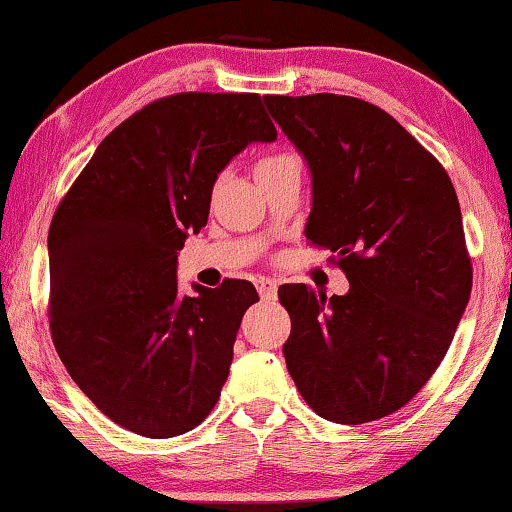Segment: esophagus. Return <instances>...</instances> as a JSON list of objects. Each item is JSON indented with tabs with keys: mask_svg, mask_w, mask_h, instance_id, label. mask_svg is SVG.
Masks as SVG:
<instances>
[{
	"mask_svg": "<svg viewBox=\"0 0 512 512\" xmlns=\"http://www.w3.org/2000/svg\"><path fill=\"white\" fill-rule=\"evenodd\" d=\"M255 286H257V291H260V298L262 300H276V291H279V286H276V281H272V279H257L255 281Z\"/></svg>",
	"mask_w": 512,
	"mask_h": 512,
	"instance_id": "1",
	"label": "esophagus"
}]
</instances>
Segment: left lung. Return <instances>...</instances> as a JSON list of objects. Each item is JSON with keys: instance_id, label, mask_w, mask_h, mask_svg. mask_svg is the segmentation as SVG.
<instances>
[{"instance_id": "8db88e82", "label": "left lung", "mask_w": 512, "mask_h": 512, "mask_svg": "<svg viewBox=\"0 0 512 512\" xmlns=\"http://www.w3.org/2000/svg\"><path fill=\"white\" fill-rule=\"evenodd\" d=\"M312 174L305 236L338 252L346 295L279 288L288 374L324 420L365 424L420 393L472 291L463 214L446 169L400 123L346 95H264Z\"/></svg>"}]
</instances>
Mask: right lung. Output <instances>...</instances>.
I'll use <instances>...</instances> for the list:
<instances>
[{
	"label": "right lung",
	"instance_id": "1",
	"mask_svg": "<svg viewBox=\"0 0 512 512\" xmlns=\"http://www.w3.org/2000/svg\"><path fill=\"white\" fill-rule=\"evenodd\" d=\"M276 128L255 92H178L119 123L47 236L49 331L109 420L147 439L197 427L229 377L250 281L178 291V250L207 224L217 176Z\"/></svg>",
	"mask_w": 512,
	"mask_h": 512
}]
</instances>
